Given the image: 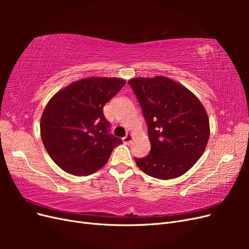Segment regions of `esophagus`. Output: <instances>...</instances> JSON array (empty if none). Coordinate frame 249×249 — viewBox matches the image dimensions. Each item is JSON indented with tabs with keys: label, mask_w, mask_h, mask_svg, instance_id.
I'll return each mask as SVG.
<instances>
[{
	"label": "esophagus",
	"mask_w": 249,
	"mask_h": 249,
	"mask_svg": "<svg viewBox=\"0 0 249 249\" xmlns=\"http://www.w3.org/2000/svg\"><path fill=\"white\" fill-rule=\"evenodd\" d=\"M123 140H124V142L125 143V144H130V143L133 140V135L131 133H127L125 136L123 138Z\"/></svg>",
	"instance_id": "34e87169"
}]
</instances>
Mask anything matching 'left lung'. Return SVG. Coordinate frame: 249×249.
Segmentation results:
<instances>
[{
	"label": "left lung",
	"mask_w": 249,
	"mask_h": 249,
	"mask_svg": "<svg viewBox=\"0 0 249 249\" xmlns=\"http://www.w3.org/2000/svg\"><path fill=\"white\" fill-rule=\"evenodd\" d=\"M127 83L139 102L152 145L147 156L135 158L138 167L160 179L184 175L208 144L205 108L191 91L168 78H135Z\"/></svg>",
	"instance_id": "obj_1"
}]
</instances>
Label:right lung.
Instances as JSON below:
<instances>
[{
	"mask_svg": "<svg viewBox=\"0 0 249 249\" xmlns=\"http://www.w3.org/2000/svg\"><path fill=\"white\" fill-rule=\"evenodd\" d=\"M125 84L116 78H88L60 90L44 108L40 134L58 166L73 176H89L107 163L123 140L110 133L104 106Z\"/></svg>",
	"mask_w": 249,
	"mask_h": 249,
	"instance_id": "add662e5",
	"label": "right lung"
}]
</instances>
